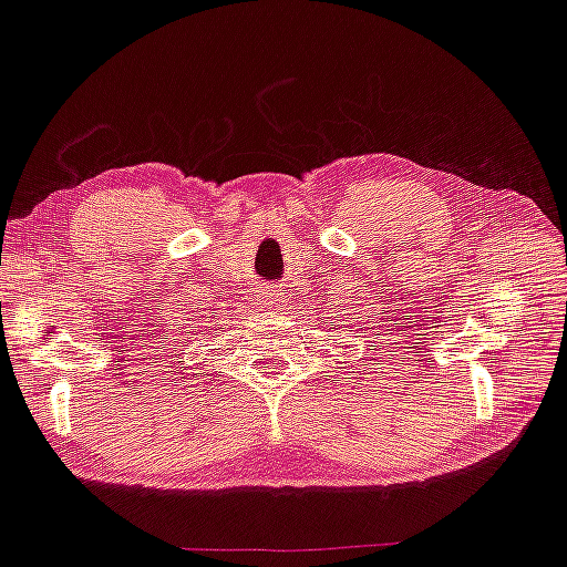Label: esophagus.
I'll return each mask as SVG.
<instances>
[{"mask_svg":"<svg viewBox=\"0 0 567 567\" xmlns=\"http://www.w3.org/2000/svg\"><path fill=\"white\" fill-rule=\"evenodd\" d=\"M285 302V290H275V287H267V290H259L257 295V306L265 310H280Z\"/></svg>","mask_w":567,"mask_h":567,"instance_id":"esophagus-1","label":"esophagus"}]
</instances>
